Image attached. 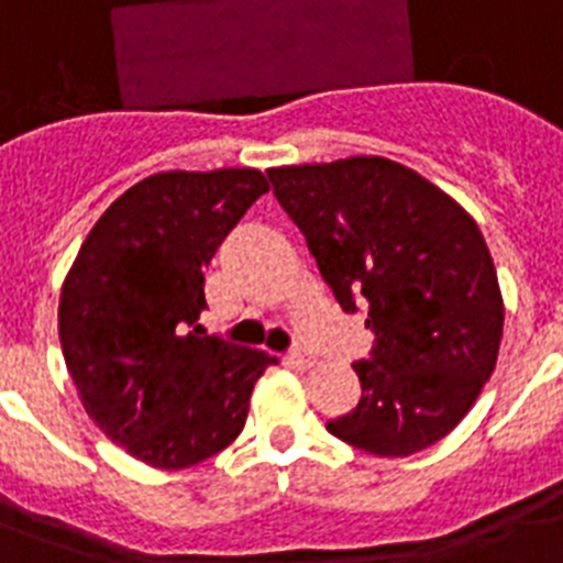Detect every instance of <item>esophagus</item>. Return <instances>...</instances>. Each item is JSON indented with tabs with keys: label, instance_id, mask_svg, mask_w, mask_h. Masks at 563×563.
Segmentation results:
<instances>
[{
	"label": "esophagus",
	"instance_id": "34e87169",
	"mask_svg": "<svg viewBox=\"0 0 563 563\" xmlns=\"http://www.w3.org/2000/svg\"><path fill=\"white\" fill-rule=\"evenodd\" d=\"M286 360H289V365H295V368H312V365H316V356L303 351V347H295Z\"/></svg>",
	"mask_w": 563,
	"mask_h": 563
}]
</instances>
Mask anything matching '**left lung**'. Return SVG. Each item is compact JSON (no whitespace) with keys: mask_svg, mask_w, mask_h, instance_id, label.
Instances as JSON below:
<instances>
[{"mask_svg":"<svg viewBox=\"0 0 563 563\" xmlns=\"http://www.w3.org/2000/svg\"><path fill=\"white\" fill-rule=\"evenodd\" d=\"M344 312L368 309L356 409L327 429L397 459L450 435L494 374L503 295L479 224L462 203L385 157L268 169Z\"/></svg>","mask_w":563,"mask_h":563,"instance_id":"1","label":"left lung"}]
</instances>
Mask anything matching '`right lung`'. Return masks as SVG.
Returning <instances> with one entry per match:
<instances>
[{
  "mask_svg": "<svg viewBox=\"0 0 563 563\" xmlns=\"http://www.w3.org/2000/svg\"><path fill=\"white\" fill-rule=\"evenodd\" d=\"M263 192L260 169L152 175L110 203L66 274L57 330L78 397L152 467H192L236 441L277 362L198 324L203 268Z\"/></svg>",
  "mask_w": 563,
  "mask_h": 563,
  "instance_id": "obj_1",
  "label": "right lung"
}]
</instances>
